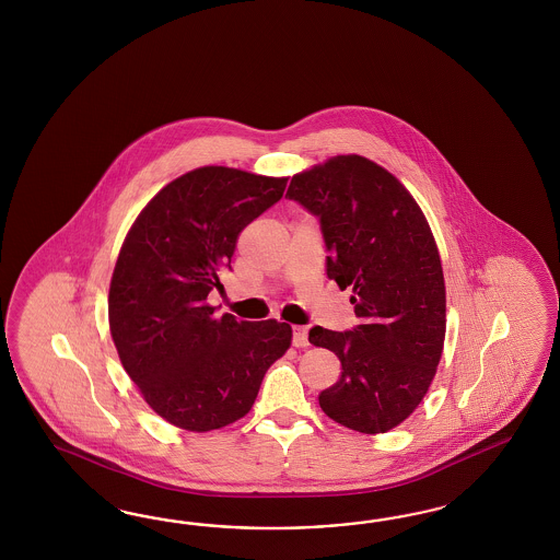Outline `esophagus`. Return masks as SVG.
Masks as SVG:
<instances>
[{"instance_id":"obj_1","label":"esophagus","mask_w":560,"mask_h":560,"mask_svg":"<svg viewBox=\"0 0 560 560\" xmlns=\"http://www.w3.org/2000/svg\"><path fill=\"white\" fill-rule=\"evenodd\" d=\"M293 347H307V326H293Z\"/></svg>"}]
</instances>
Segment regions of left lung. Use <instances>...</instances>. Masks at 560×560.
I'll use <instances>...</instances> for the list:
<instances>
[{
	"mask_svg": "<svg viewBox=\"0 0 560 560\" xmlns=\"http://www.w3.org/2000/svg\"><path fill=\"white\" fill-rule=\"evenodd\" d=\"M285 197L318 218L326 275L355 293V328L310 330L342 365L320 407L353 431L386 433L419 407L443 351L445 285L429 223L407 188L361 155L295 174Z\"/></svg>",
	"mask_w": 560,
	"mask_h": 560,
	"instance_id": "8db88e82",
	"label": "left lung"
}]
</instances>
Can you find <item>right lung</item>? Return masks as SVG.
Wrapping results in <instances>:
<instances>
[{
	"instance_id": "1",
	"label": "right lung",
	"mask_w": 560,
	"mask_h": 560,
	"mask_svg": "<svg viewBox=\"0 0 560 560\" xmlns=\"http://www.w3.org/2000/svg\"><path fill=\"white\" fill-rule=\"evenodd\" d=\"M288 178L223 166L162 188L125 237L108 323L125 372L168 423L211 431L242 419L291 345V326L215 318L207 295L232 271L240 232L283 197Z\"/></svg>"
}]
</instances>
